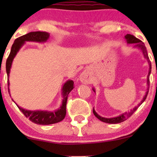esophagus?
Wrapping results in <instances>:
<instances>
[{"mask_svg": "<svg viewBox=\"0 0 157 157\" xmlns=\"http://www.w3.org/2000/svg\"><path fill=\"white\" fill-rule=\"evenodd\" d=\"M80 80L81 81V83H84V84H88L90 83V75L86 71H83L81 73V74L80 75Z\"/></svg>", "mask_w": 157, "mask_h": 157, "instance_id": "34e87169", "label": "esophagus"}]
</instances>
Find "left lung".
I'll return each mask as SVG.
<instances>
[{
	"mask_svg": "<svg viewBox=\"0 0 157 157\" xmlns=\"http://www.w3.org/2000/svg\"><path fill=\"white\" fill-rule=\"evenodd\" d=\"M124 39H126V42H127L128 44H134V47H135V48H137L140 49V50H141L144 56V58L147 60V62H148V64H149V72H148V76H147V86H148V87H149V86H150V78H149V77H150V73H151V63H150V59H149L148 54H147L146 47H145L144 44L143 42H141L140 39H137V38H136L135 36H133V35L127 34L126 36H124ZM93 90L94 92H96L95 91L94 88H93ZM148 92H149V89L147 88V91L146 92V94H145V96H144V98H143V99L141 100V102H140V103L137 105V106H135L134 109H131L129 112H124V113L119 115L118 116L113 117V118H105V117H102L96 113V112L95 111L94 108H93V114H94L95 116H96L98 119H99L100 121H103V122L108 123V124H118V123H121V122H122V121H125V120L127 119V118H129V117H131V115H132V114L134 113L136 110H137V108H138V107L140 106V105H141L144 102L145 99H146V98L147 96V94H148Z\"/></svg>",
	"mask_w": 157,
	"mask_h": 157,
	"instance_id": "obj_1",
	"label": "left lung"
}]
</instances>
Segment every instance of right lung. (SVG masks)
Masks as SVG:
<instances>
[{
  "instance_id": "add662e5",
  "label": "right lung",
  "mask_w": 157,
  "mask_h": 157,
  "mask_svg": "<svg viewBox=\"0 0 157 157\" xmlns=\"http://www.w3.org/2000/svg\"><path fill=\"white\" fill-rule=\"evenodd\" d=\"M49 38V33L46 32H31V33H27V34L22 36L20 37L17 38L15 39L12 47H11L10 53L7 58V61H6V71H7V77H9L11 66H12L13 61L15 56L17 55V52L20 51V49L22 48L26 42H36L42 43V42H47V40ZM8 86L10 85L9 80H7ZM74 81L73 80H67L63 85L61 92H62V103L59 109H57L56 111L50 112V111H43V110H36V111H31L27 110L21 108L17 105L19 109L23 113V115L28 118L31 121L36 123L37 124H42V125H46V124H55V123L60 122L64 118L66 115V105H67V96L70 92L74 89ZM9 93H10V89L8 88ZM13 100V99H12ZM14 102V101H13ZM16 103V102H15Z\"/></svg>"
}]
</instances>
